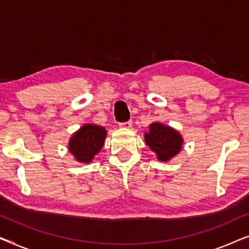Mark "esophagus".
<instances>
[{"label":"esophagus","mask_w":249,"mask_h":249,"mask_svg":"<svg viewBox=\"0 0 249 249\" xmlns=\"http://www.w3.org/2000/svg\"><path fill=\"white\" fill-rule=\"evenodd\" d=\"M121 128H125V129H130L132 127V121H127V122H124V124H119Z\"/></svg>","instance_id":"1"}]
</instances>
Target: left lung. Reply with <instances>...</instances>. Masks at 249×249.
<instances>
[{"instance_id": "left-lung-1", "label": "left lung", "mask_w": 249, "mask_h": 249, "mask_svg": "<svg viewBox=\"0 0 249 249\" xmlns=\"http://www.w3.org/2000/svg\"><path fill=\"white\" fill-rule=\"evenodd\" d=\"M144 138L146 145L149 146L161 162L170 161L182 149L183 138L180 132L162 122L156 121L149 124Z\"/></svg>"}]
</instances>
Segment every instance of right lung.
<instances>
[{
  "mask_svg": "<svg viewBox=\"0 0 249 249\" xmlns=\"http://www.w3.org/2000/svg\"><path fill=\"white\" fill-rule=\"evenodd\" d=\"M107 129L94 124H85L69 139V152L79 163H90L101 151L107 137Z\"/></svg>",
  "mask_w": 249,
  "mask_h": 249,
  "instance_id": "1",
  "label": "right lung"
}]
</instances>
